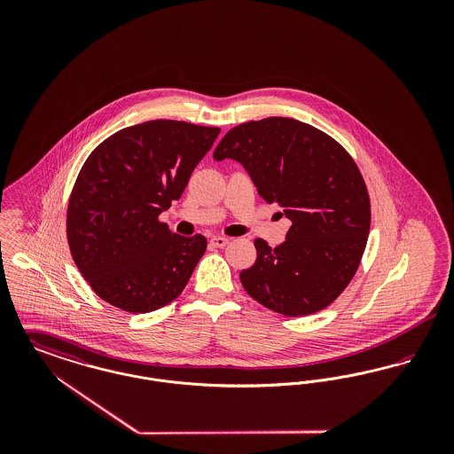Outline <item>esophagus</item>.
Returning <instances> with one entry per match:
<instances>
[{"label": "esophagus", "mask_w": 454, "mask_h": 454, "mask_svg": "<svg viewBox=\"0 0 454 454\" xmlns=\"http://www.w3.org/2000/svg\"><path fill=\"white\" fill-rule=\"evenodd\" d=\"M211 243L217 247V248H223V247H226L228 243H230V238L226 237H213L211 238Z\"/></svg>", "instance_id": "esophagus-1"}]
</instances>
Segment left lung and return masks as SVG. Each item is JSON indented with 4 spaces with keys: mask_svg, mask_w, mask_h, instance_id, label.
I'll use <instances>...</instances> for the list:
<instances>
[{
    "mask_svg": "<svg viewBox=\"0 0 454 454\" xmlns=\"http://www.w3.org/2000/svg\"><path fill=\"white\" fill-rule=\"evenodd\" d=\"M213 156L238 161L260 197L291 219L279 247L255 239L257 260L239 274L245 291L286 317L335 301L359 267L371 224L366 184L350 154L309 124L267 117L228 130Z\"/></svg>",
    "mask_w": 454,
    "mask_h": 454,
    "instance_id": "8db88e82",
    "label": "left lung"
}]
</instances>
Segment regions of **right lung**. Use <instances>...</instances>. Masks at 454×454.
Here are the masks:
<instances>
[{
  "label": "right lung",
  "instance_id": "1",
  "mask_svg": "<svg viewBox=\"0 0 454 454\" xmlns=\"http://www.w3.org/2000/svg\"><path fill=\"white\" fill-rule=\"evenodd\" d=\"M217 134L160 119L112 134L88 156L66 231L76 267L104 301L148 313L184 291L207 241L173 233L158 216L180 199Z\"/></svg>",
  "mask_w": 454,
  "mask_h": 454
}]
</instances>
